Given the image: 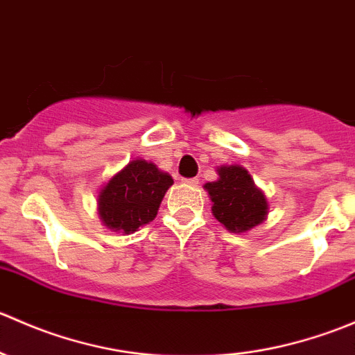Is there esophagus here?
<instances>
[{"mask_svg":"<svg viewBox=\"0 0 355 355\" xmlns=\"http://www.w3.org/2000/svg\"><path fill=\"white\" fill-rule=\"evenodd\" d=\"M182 184L191 185V187H196L199 184V178H182Z\"/></svg>","mask_w":355,"mask_h":355,"instance_id":"34e87169","label":"esophagus"}]
</instances>
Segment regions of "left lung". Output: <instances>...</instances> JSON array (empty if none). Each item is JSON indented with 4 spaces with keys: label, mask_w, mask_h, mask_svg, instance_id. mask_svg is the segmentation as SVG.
<instances>
[{
    "label": "left lung",
    "mask_w": 355,
    "mask_h": 355,
    "mask_svg": "<svg viewBox=\"0 0 355 355\" xmlns=\"http://www.w3.org/2000/svg\"><path fill=\"white\" fill-rule=\"evenodd\" d=\"M218 180L204 184L209 194L213 216L232 234H247L266 221L270 204L241 164L216 166Z\"/></svg>",
    "instance_id": "left-lung-1"
}]
</instances>
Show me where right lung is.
I'll return each mask as SVG.
<instances>
[{
    "label": "right lung",
    "instance_id": "1",
    "mask_svg": "<svg viewBox=\"0 0 355 355\" xmlns=\"http://www.w3.org/2000/svg\"><path fill=\"white\" fill-rule=\"evenodd\" d=\"M173 178L151 161H128L101 187L98 196L99 220L111 232L130 235L156 218L159 204Z\"/></svg>",
    "mask_w": 355,
    "mask_h": 355
}]
</instances>
